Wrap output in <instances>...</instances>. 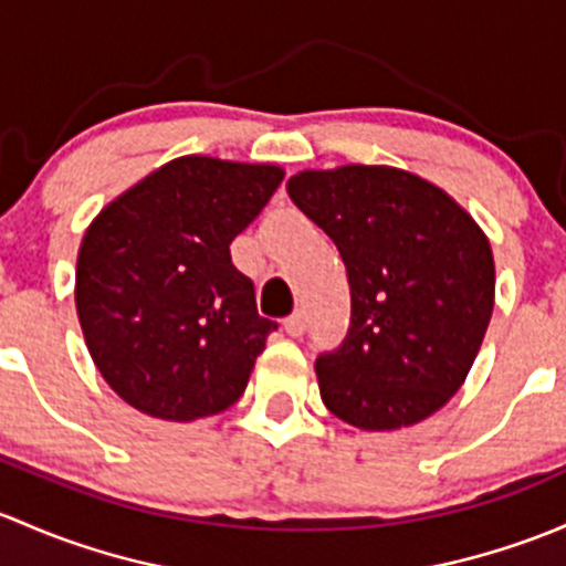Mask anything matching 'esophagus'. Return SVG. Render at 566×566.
I'll return each instance as SVG.
<instances>
[{
  "instance_id": "obj_1",
  "label": "esophagus",
  "mask_w": 566,
  "mask_h": 566,
  "mask_svg": "<svg viewBox=\"0 0 566 566\" xmlns=\"http://www.w3.org/2000/svg\"><path fill=\"white\" fill-rule=\"evenodd\" d=\"M283 329L289 337H302L305 335V313H294L283 322Z\"/></svg>"
}]
</instances>
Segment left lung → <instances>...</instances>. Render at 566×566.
<instances>
[{"instance_id":"left-lung-1","label":"left lung","mask_w":566,"mask_h":566,"mask_svg":"<svg viewBox=\"0 0 566 566\" xmlns=\"http://www.w3.org/2000/svg\"><path fill=\"white\" fill-rule=\"evenodd\" d=\"M291 201L340 250L352 326L316 359L324 406L359 430L422 422L463 387L496 296L485 231L439 185L395 166L305 168Z\"/></svg>"}]
</instances>
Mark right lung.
<instances>
[{"label":"right lung","mask_w":566,"mask_h":566,"mask_svg":"<svg viewBox=\"0 0 566 566\" xmlns=\"http://www.w3.org/2000/svg\"><path fill=\"white\" fill-rule=\"evenodd\" d=\"M283 168L185 155L116 196L86 229L75 311L86 348L125 403L193 422L240 400L275 322L229 244Z\"/></svg>","instance_id":"obj_1"}]
</instances>
